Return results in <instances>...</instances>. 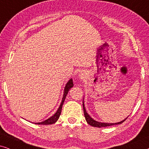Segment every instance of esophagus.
<instances>
[{
	"label": "esophagus",
	"mask_w": 149,
	"mask_h": 149,
	"mask_svg": "<svg viewBox=\"0 0 149 149\" xmlns=\"http://www.w3.org/2000/svg\"><path fill=\"white\" fill-rule=\"evenodd\" d=\"M81 76V78H84V76H83V75H81V76Z\"/></svg>",
	"instance_id": "esophagus-1"
}]
</instances>
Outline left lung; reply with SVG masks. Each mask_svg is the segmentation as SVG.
I'll return each mask as SVG.
<instances>
[{
    "instance_id": "8db88e82",
    "label": "left lung",
    "mask_w": 149,
    "mask_h": 149,
    "mask_svg": "<svg viewBox=\"0 0 149 149\" xmlns=\"http://www.w3.org/2000/svg\"><path fill=\"white\" fill-rule=\"evenodd\" d=\"M83 110H84V117H85V119H86V121L87 122V123L88 125H90L92 127H98V128H101V127H109V126H113V125H119V124H122V122H124L126 120H127V118H126L125 120H124L123 121H121L120 122H118V123H115V124H111V123H102V122H97L95 121V120H94L93 119H92V118L88 116L87 113H86V110H85V108H84V102H83Z\"/></svg>"
}]
</instances>
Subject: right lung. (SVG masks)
Returning <instances> with one entry per match:
<instances>
[{
  "mask_svg": "<svg viewBox=\"0 0 149 149\" xmlns=\"http://www.w3.org/2000/svg\"><path fill=\"white\" fill-rule=\"evenodd\" d=\"M73 80L72 79H70L69 81L68 82H67V84H66L65 86V91H64V95H63V100H62V102L61 105H60L59 108H58L57 112L54 115V116L51 117V118H49V119L45 120L44 122H38V123H36L37 124V125H52V124H54L55 123V122L57 121L58 120V118H59L60 116H61V111H62V107H63V104L64 103V102H65V97L67 96V93H68V91L70 89L71 87H73Z\"/></svg>",
  "mask_w": 149,
  "mask_h": 149,
  "instance_id": "obj_1",
  "label": "right lung"
}]
</instances>
